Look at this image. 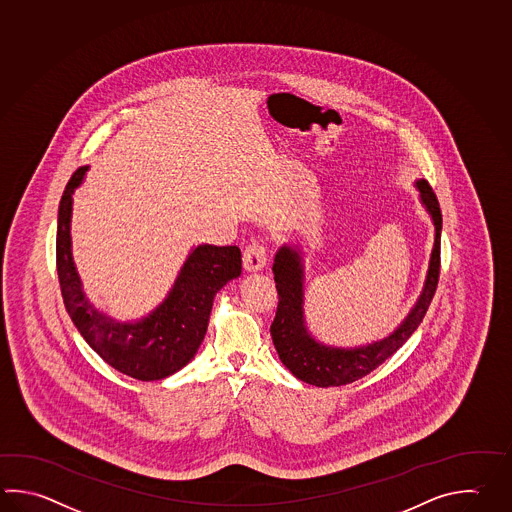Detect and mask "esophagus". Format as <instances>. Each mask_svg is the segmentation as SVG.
<instances>
[{"mask_svg":"<svg viewBox=\"0 0 512 512\" xmlns=\"http://www.w3.org/2000/svg\"><path fill=\"white\" fill-rule=\"evenodd\" d=\"M242 264L246 272H259L266 266V248L261 242H251L250 246L244 250Z\"/></svg>","mask_w":512,"mask_h":512,"instance_id":"esophagus-1","label":"esophagus"}]
</instances>
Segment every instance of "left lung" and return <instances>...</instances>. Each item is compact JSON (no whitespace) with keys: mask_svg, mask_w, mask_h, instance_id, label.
<instances>
[{"mask_svg":"<svg viewBox=\"0 0 512 512\" xmlns=\"http://www.w3.org/2000/svg\"><path fill=\"white\" fill-rule=\"evenodd\" d=\"M414 186L418 188L419 200L434 224V246L418 301L396 330L379 341L354 348L324 345L317 341L308 330L304 319L303 248L299 244H282L275 253L272 270L279 293V304L270 332L282 365L297 379L323 388L354 383L376 370L381 363H385L390 355L407 343L408 337L416 332V328L423 321L438 288L443 219L436 193L428 186L427 180H416Z\"/></svg>","mask_w":512,"mask_h":512,"instance_id":"8db88e82","label":"left lung"}]
</instances>
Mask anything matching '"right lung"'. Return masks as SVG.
Wrapping results in <instances>:
<instances>
[{
	"label": "right lung",
	"mask_w": 512,
	"mask_h": 512,
	"mask_svg": "<svg viewBox=\"0 0 512 512\" xmlns=\"http://www.w3.org/2000/svg\"><path fill=\"white\" fill-rule=\"evenodd\" d=\"M87 169L89 166H82L74 171L58 208L56 268L65 310L87 345L118 372L138 381L173 376L202 345L215 295L242 272L240 250L237 246L199 244L189 251L175 284L153 312L138 321H116L89 303L73 261V195L84 182Z\"/></svg>",
	"instance_id": "add662e5"
}]
</instances>
